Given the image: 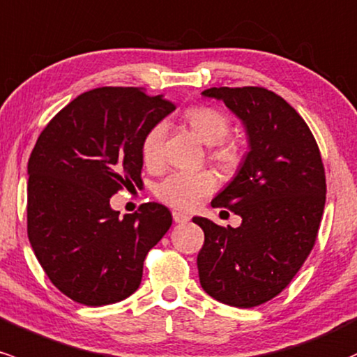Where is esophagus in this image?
<instances>
[{"label":"esophagus","mask_w":357,"mask_h":357,"mask_svg":"<svg viewBox=\"0 0 357 357\" xmlns=\"http://www.w3.org/2000/svg\"><path fill=\"white\" fill-rule=\"evenodd\" d=\"M172 220H174L176 223H186L188 220H190V217H188L186 213H183V211L174 210L172 211Z\"/></svg>","instance_id":"esophagus-1"}]
</instances>
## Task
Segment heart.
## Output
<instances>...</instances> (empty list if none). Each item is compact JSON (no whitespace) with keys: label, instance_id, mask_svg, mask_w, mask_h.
<instances>
[{"label":"heart","instance_id":"obj_1","mask_svg":"<svg viewBox=\"0 0 357 357\" xmlns=\"http://www.w3.org/2000/svg\"><path fill=\"white\" fill-rule=\"evenodd\" d=\"M186 120L199 139L208 146L210 158L220 166H237L241 159V149L232 140H227L230 134V119L220 109L213 107H193L186 112ZM166 121L152 125L142 137L140 155L149 169H155L162 162V147L166 140ZM217 188V176L213 171H172L155 185L154 193L158 199L178 210H191L199 205Z\"/></svg>","mask_w":357,"mask_h":357}]
</instances>
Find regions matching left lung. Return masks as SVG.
Segmentation results:
<instances>
[{
    "mask_svg": "<svg viewBox=\"0 0 357 357\" xmlns=\"http://www.w3.org/2000/svg\"><path fill=\"white\" fill-rule=\"evenodd\" d=\"M203 96L222 100L242 120L250 151L211 202L238 215L241 225L193 218L205 232L199 283L230 307H257L288 287L315 245L327 193L322 155L298 112L269 89L223 86Z\"/></svg>",
    "mask_w": 357,
    "mask_h": 357,
    "instance_id": "1",
    "label": "left lung"
}]
</instances>
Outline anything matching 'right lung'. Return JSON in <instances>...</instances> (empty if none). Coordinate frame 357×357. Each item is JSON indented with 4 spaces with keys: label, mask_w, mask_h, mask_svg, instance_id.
I'll return each instance as SVG.
<instances>
[{
    "label": "right lung",
    "mask_w": 357,
    "mask_h": 357,
    "mask_svg": "<svg viewBox=\"0 0 357 357\" xmlns=\"http://www.w3.org/2000/svg\"><path fill=\"white\" fill-rule=\"evenodd\" d=\"M174 108L162 95L105 86L74 98L38 135L29 159L26 232L49 280L70 300L101 307L139 288L171 211L151 202L120 218L109 198L142 183V137Z\"/></svg>",
    "instance_id": "right-lung-1"
}]
</instances>
